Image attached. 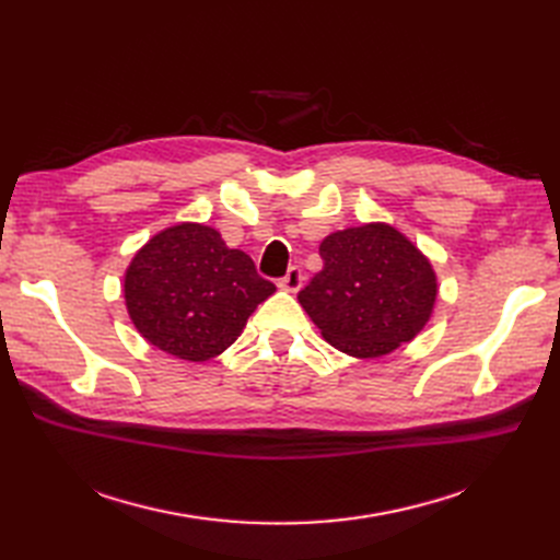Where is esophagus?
<instances>
[{"mask_svg": "<svg viewBox=\"0 0 560 560\" xmlns=\"http://www.w3.org/2000/svg\"><path fill=\"white\" fill-rule=\"evenodd\" d=\"M301 284H303V270L299 266H292L284 273V278L280 280V287H282V290H287V292H299Z\"/></svg>", "mask_w": 560, "mask_h": 560, "instance_id": "34e87169", "label": "esophagus"}]
</instances>
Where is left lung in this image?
Masks as SVG:
<instances>
[{"mask_svg": "<svg viewBox=\"0 0 560 560\" xmlns=\"http://www.w3.org/2000/svg\"><path fill=\"white\" fill-rule=\"evenodd\" d=\"M322 270L299 303L327 341L352 358H381L425 327L436 278L418 247L387 224L327 235Z\"/></svg>", "mask_w": 560, "mask_h": 560, "instance_id": "1", "label": "left lung"}]
</instances>
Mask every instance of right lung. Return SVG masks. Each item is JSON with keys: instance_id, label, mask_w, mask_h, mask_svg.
I'll list each match as a JSON object with an SVG mask.
<instances>
[{"instance_id": "1", "label": "right lung", "mask_w": 560, "mask_h": 560, "mask_svg": "<svg viewBox=\"0 0 560 560\" xmlns=\"http://www.w3.org/2000/svg\"><path fill=\"white\" fill-rule=\"evenodd\" d=\"M126 306L151 346L206 362L241 336L247 317L276 292L241 249L214 229L179 224L154 235L126 270Z\"/></svg>"}]
</instances>
